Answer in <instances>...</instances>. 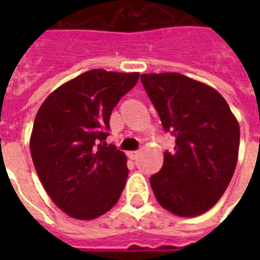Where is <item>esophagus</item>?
<instances>
[{
  "label": "esophagus",
  "instance_id": "1",
  "mask_svg": "<svg viewBox=\"0 0 260 260\" xmlns=\"http://www.w3.org/2000/svg\"><path fill=\"white\" fill-rule=\"evenodd\" d=\"M138 156H139V152H138V150H134V152H128V157H129L131 160H135V158H138Z\"/></svg>",
  "mask_w": 260,
  "mask_h": 260
}]
</instances>
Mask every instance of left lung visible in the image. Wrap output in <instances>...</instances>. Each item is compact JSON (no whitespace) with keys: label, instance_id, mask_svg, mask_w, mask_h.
<instances>
[{"label":"left lung","instance_id":"obj_1","mask_svg":"<svg viewBox=\"0 0 260 260\" xmlns=\"http://www.w3.org/2000/svg\"><path fill=\"white\" fill-rule=\"evenodd\" d=\"M142 85L174 152H164L161 170L150 177L157 202L181 217L207 212L221 198L234 174L240 125L221 94L175 72L146 74Z\"/></svg>","mask_w":260,"mask_h":260}]
</instances>
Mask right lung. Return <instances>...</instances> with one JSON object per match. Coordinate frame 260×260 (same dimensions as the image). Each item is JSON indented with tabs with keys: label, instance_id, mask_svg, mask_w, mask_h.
Returning <instances> with one entry per match:
<instances>
[{
	"label": "right lung",
	"instance_id": "right-lung-1",
	"mask_svg": "<svg viewBox=\"0 0 260 260\" xmlns=\"http://www.w3.org/2000/svg\"><path fill=\"white\" fill-rule=\"evenodd\" d=\"M139 74L91 69L59 86L37 111L30 153L37 175L57 206L91 220L118 202L126 157L106 139L110 115Z\"/></svg>",
	"mask_w": 260,
	"mask_h": 260
}]
</instances>
